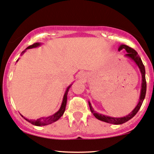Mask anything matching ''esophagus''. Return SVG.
Instances as JSON below:
<instances>
[{"mask_svg":"<svg viewBox=\"0 0 154 154\" xmlns=\"http://www.w3.org/2000/svg\"><path fill=\"white\" fill-rule=\"evenodd\" d=\"M81 77H82V78H84V77H85V75H84V74H82V76H81Z\"/></svg>","mask_w":154,"mask_h":154,"instance_id":"obj_1","label":"esophagus"}]
</instances>
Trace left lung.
<instances>
[{"label":"left lung","instance_id":"left-lung-1","mask_svg":"<svg viewBox=\"0 0 154 154\" xmlns=\"http://www.w3.org/2000/svg\"><path fill=\"white\" fill-rule=\"evenodd\" d=\"M123 49H125L126 51L127 52V53L125 55V56L128 57V58H131V60H133L135 62V63L137 65V66L139 67L140 72H141L142 74V88L141 91H140V100L139 102H138L137 105L136 106V107L131 111V112L129 113L128 116H124V117L121 118H114V117H110V116H104V115L99 114V113H97L95 110L94 109V108L91 106V104L90 102H88L89 107H90V109L91 112L93 113L95 117L97 118V119L100 120V121H104V122L109 123V124H122L124 123H126V121H128L129 120L132 118L137 113L139 109L141 107L142 104H143V100H144L145 97H146V69H145V66L143 65V62H142L141 58L138 55V53L134 49L131 48L127 45H121V46L118 48V50H121Z\"/></svg>","mask_w":154,"mask_h":154}]
</instances>
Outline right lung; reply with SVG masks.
<instances>
[{
  "instance_id": "add662e5",
  "label": "right lung",
  "mask_w": 154,
  "mask_h": 154,
  "mask_svg": "<svg viewBox=\"0 0 154 154\" xmlns=\"http://www.w3.org/2000/svg\"><path fill=\"white\" fill-rule=\"evenodd\" d=\"M40 45H41V43H39V42H36V43H34L33 45H30L29 47H27V48L25 49V50H28V49H31V48H34V47H37L40 46ZM25 50L22 52V53H21L22 55L24 53V52H25ZM71 86H72V85H69V87L66 88V91L65 94H64V96H63V102H62L61 106H60L59 110L58 111V112H55V114L52 115V116H48V117H47V118H38V119H37V120H28V119H27V118L23 117V116H23V117L27 121H28V122L30 123V124H32L33 125H35V126H45V125L50 124H52V123L57 121L59 118L63 116V113H64V111H65L66 105V102H67V94H68L69 90V88H70Z\"/></svg>"
}]
</instances>
